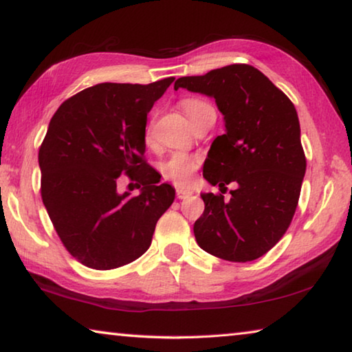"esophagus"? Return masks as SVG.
<instances>
[{"label":"esophagus","mask_w":352,"mask_h":352,"mask_svg":"<svg viewBox=\"0 0 352 352\" xmlns=\"http://www.w3.org/2000/svg\"><path fill=\"white\" fill-rule=\"evenodd\" d=\"M190 195H192V190H190V189H184V188H177V199H180V200H184V199H188V197H190Z\"/></svg>","instance_id":"esophagus-1"}]
</instances>
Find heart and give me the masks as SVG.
Here are the masks:
<instances>
[{
  "label": "heart",
  "instance_id": "heart-1",
  "mask_svg": "<svg viewBox=\"0 0 352 352\" xmlns=\"http://www.w3.org/2000/svg\"><path fill=\"white\" fill-rule=\"evenodd\" d=\"M182 109L184 113H186L189 121L194 124L200 113L206 109H210V105H208L205 100L197 99V98H186L182 100ZM144 141L147 146L153 144V135H152L151 127H147L146 130ZM200 164H201V160L200 157H197V155L177 152V153H172L170 157L162 164V174L166 180L175 183L178 186H186V184L192 182L194 174L199 170Z\"/></svg>",
  "mask_w": 352,
  "mask_h": 352
}]
</instances>
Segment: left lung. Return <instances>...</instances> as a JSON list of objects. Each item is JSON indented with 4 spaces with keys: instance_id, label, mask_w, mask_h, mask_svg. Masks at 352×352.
I'll use <instances>...</instances> for the list:
<instances>
[{
    "instance_id": "8db88e82",
    "label": "left lung",
    "mask_w": 352,
    "mask_h": 352,
    "mask_svg": "<svg viewBox=\"0 0 352 352\" xmlns=\"http://www.w3.org/2000/svg\"><path fill=\"white\" fill-rule=\"evenodd\" d=\"M174 88L214 98L225 119V133L212 141L204 166V177L222 194H201L195 239L220 259H258L287 231L306 174L295 105L247 63L180 77ZM230 182L236 189L225 201Z\"/></svg>"
}]
</instances>
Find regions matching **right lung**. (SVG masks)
Instances as JSON below:
<instances>
[{
  "label": "right lung",
  "instance_id": "1",
  "mask_svg": "<svg viewBox=\"0 0 352 352\" xmlns=\"http://www.w3.org/2000/svg\"><path fill=\"white\" fill-rule=\"evenodd\" d=\"M174 79L99 83L51 119L38 151L41 200L65 248L90 269H118L146 253L175 199L144 158L147 113ZM124 176L140 183L138 196L118 192Z\"/></svg>",
  "mask_w": 352,
  "mask_h": 352
}]
</instances>
